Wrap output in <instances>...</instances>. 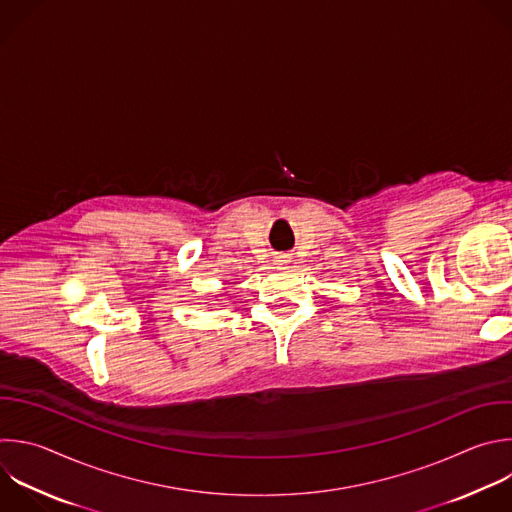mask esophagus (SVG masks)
I'll use <instances>...</instances> for the list:
<instances>
[{
  "instance_id": "1",
  "label": "esophagus",
  "mask_w": 512,
  "mask_h": 512,
  "mask_svg": "<svg viewBox=\"0 0 512 512\" xmlns=\"http://www.w3.org/2000/svg\"><path fill=\"white\" fill-rule=\"evenodd\" d=\"M277 259H279V263H287V257H285V255H283V257H277Z\"/></svg>"
}]
</instances>
